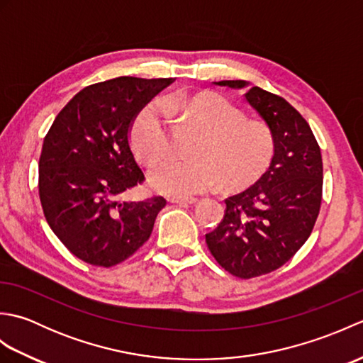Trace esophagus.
Listing matches in <instances>:
<instances>
[{"instance_id": "34e87169", "label": "esophagus", "mask_w": 363, "mask_h": 363, "mask_svg": "<svg viewBox=\"0 0 363 363\" xmlns=\"http://www.w3.org/2000/svg\"><path fill=\"white\" fill-rule=\"evenodd\" d=\"M196 201H198L196 198H181V196L168 198V203H176V204H195Z\"/></svg>"}]
</instances>
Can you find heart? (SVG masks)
I'll list each match as a JSON object with an SVG mask.
<instances>
[{
	"mask_svg": "<svg viewBox=\"0 0 363 363\" xmlns=\"http://www.w3.org/2000/svg\"><path fill=\"white\" fill-rule=\"evenodd\" d=\"M181 112L204 130L194 154L196 159L164 157L148 169L150 186L168 196H189L223 186L240 190L264 176L274 157V137L264 123L246 115L218 94H172L151 101L130 126V143L138 157L152 160L169 148L172 117Z\"/></svg>",
	"mask_w": 363,
	"mask_h": 363,
	"instance_id": "obj_1",
	"label": "heart"
}]
</instances>
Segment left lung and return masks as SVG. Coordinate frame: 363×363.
<instances>
[{
  "mask_svg": "<svg viewBox=\"0 0 363 363\" xmlns=\"http://www.w3.org/2000/svg\"><path fill=\"white\" fill-rule=\"evenodd\" d=\"M245 99L273 133L274 157L254 186L226 199L225 217L206 243L226 272L251 279L282 267L309 238L321 206L323 160L309 123L284 98L251 87Z\"/></svg>",
  "mask_w": 363,
  "mask_h": 363,
  "instance_id": "left-lung-1",
  "label": "left lung"
}]
</instances>
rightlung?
<instances>
[{
	"label": "right lung",
	"instance_id": "add662e5",
	"mask_svg": "<svg viewBox=\"0 0 363 363\" xmlns=\"http://www.w3.org/2000/svg\"><path fill=\"white\" fill-rule=\"evenodd\" d=\"M172 82L120 76L76 94L57 113L38 160V195L52 233L90 265L109 268L148 240L167 201H123L145 181L129 145L142 107Z\"/></svg>",
	"mask_w": 363,
	"mask_h": 363
}]
</instances>
